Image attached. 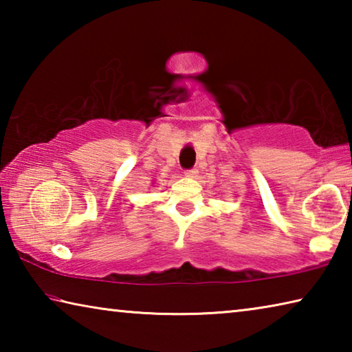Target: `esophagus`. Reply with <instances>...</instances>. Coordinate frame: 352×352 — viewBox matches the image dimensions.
<instances>
[{
    "mask_svg": "<svg viewBox=\"0 0 352 352\" xmlns=\"http://www.w3.org/2000/svg\"><path fill=\"white\" fill-rule=\"evenodd\" d=\"M197 174H199V170L195 169V168H192V169H189V170L184 172V175L189 177V178H195V177H197Z\"/></svg>",
    "mask_w": 352,
    "mask_h": 352,
    "instance_id": "esophagus-1",
    "label": "esophagus"
}]
</instances>
